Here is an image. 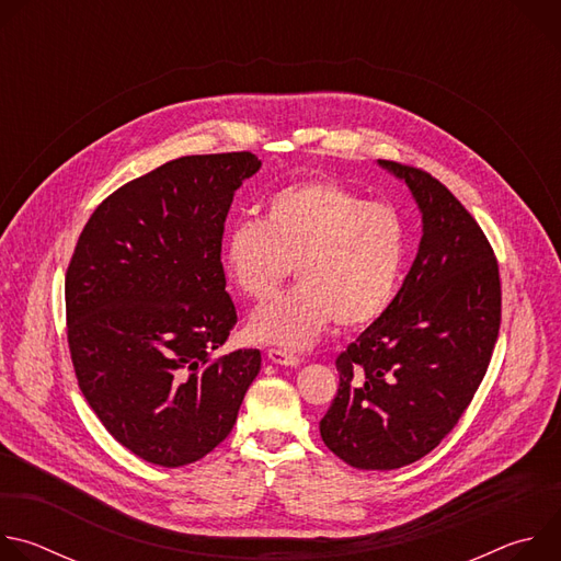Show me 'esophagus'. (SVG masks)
Segmentation results:
<instances>
[{"label":"esophagus","mask_w":561,"mask_h":561,"mask_svg":"<svg viewBox=\"0 0 561 561\" xmlns=\"http://www.w3.org/2000/svg\"><path fill=\"white\" fill-rule=\"evenodd\" d=\"M268 359L273 364H279V366H290V368H297L301 364V359L297 355H290L286 351H279V348H268Z\"/></svg>","instance_id":"obj_1"}]
</instances>
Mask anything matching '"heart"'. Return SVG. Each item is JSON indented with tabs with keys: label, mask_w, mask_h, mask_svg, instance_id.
I'll return each mask as SVG.
<instances>
[{
	"label": "heart",
	"mask_w": 561,
	"mask_h": 561,
	"mask_svg": "<svg viewBox=\"0 0 561 561\" xmlns=\"http://www.w3.org/2000/svg\"><path fill=\"white\" fill-rule=\"evenodd\" d=\"M407 262L404 215L333 180L275 191L262 221H234L221 251L228 284L257 301L295 266L299 284L257 308L249 322L251 340L290 351L312 346L333 324L344 331L375 324L392 306Z\"/></svg>",
	"instance_id": "obj_1"
}]
</instances>
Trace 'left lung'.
<instances>
[{
  "label": "left lung",
  "instance_id": "8db88e82",
  "mask_svg": "<svg viewBox=\"0 0 561 561\" xmlns=\"http://www.w3.org/2000/svg\"><path fill=\"white\" fill-rule=\"evenodd\" d=\"M422 213L417 257L392 306L340 357L324 444L362 470L428 455L482 383L502 322L500 266L486 234L426 171L388 159Z\"/></svg>",
  "mask_w": 561,
  "mask_h": 561
}]
</instances>
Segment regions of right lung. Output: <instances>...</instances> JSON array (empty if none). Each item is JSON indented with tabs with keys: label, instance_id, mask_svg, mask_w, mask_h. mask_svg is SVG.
Returning a JSON list of instances; mask_svg holds the SVG:
<instances>
[{
	"label": "right lung",
	"instance_id": "obj_1",
	"mask_svg": "<svg viewBox=\"0 0 561 561\" xmlns=\"http://www.w3.org/2000/svg\"><path fill=\"white\" fill-rule=\"evenodd\" d=\"M244 152L188 154L108 195L66 273L68 348L87 402L137 457L178 468L221 444L262 368L257 348L215 357L237 324L221 237Z\"/></svg>",
	"mask_w": 561,
	"mask_h": 561
}]
</instances>
